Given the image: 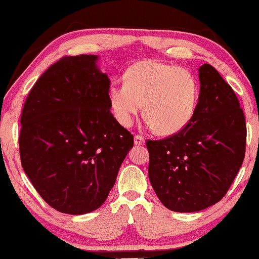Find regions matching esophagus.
I'll return each mask as SVG.
<instances>
[{"mask_svg": "<svg viewBox=\"0 0 259 259\" xmlns=\"http://www.w3.org/2000/svg\"><path fill=\"white\" fill-rule=\"evenodd\" d=\"M134 144H136L137 146H141L145 144V139L142 138L141 136H136L134 137Z\"/></svg>", "mask_w": 259, "mask_h": 259, "instance_id": "obj_1", "label": "esophagus"}]
</instances>
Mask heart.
I'll list each match as a JSON object with an SVG mask.
<instances>
[{
  "mask_svg": "<svg viewBox=\"0 0 259 259\" xmlns=\"http://www.w3.org/2000/svg\"><path fill=\"white\" fill-rule=\"evenodd\" d=\"M108 102L117 121L132 126L144 105L148 128L161 136L181 132L194 118L198 102V84L190 71L178 65L146 61L125 72V83L113 81Z\"/></svg>",
  "mask_w": 259,
  "mask_h": 259,
  "instance_id": "obj_1",
  "label": "heart"
}]
</instances>
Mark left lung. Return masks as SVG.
I'll use <instances>...</instances> for the list:
<instances>
[{"label": "left lung", "mask_w": 259, "mask_h": 259, "mask_svg": "<svg viewBox=\"0 0 259 259\" xmlns=\"http://www.w3.org/2000/svg\"><path fill=\"white\" fill-rule=\"evenodd\" d=\"M200 95L186 128L163 140L146 142L148 176L164 207L200 211L217 203L241 168L246 125L239 102L215 67H198Z\"/></svg>", "instance_id": "obj_1"}]
</instances>
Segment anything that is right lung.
I'll list each match as a JSON object with an SVG mask.
<instances>
[{
	"label": "right lung",
	"instance_id": "add662e5",
	"mask_svg": "<svg viewBox=\"0 0 259 259\" xmlns=\"http://www.w3.org/2000/svg\"><path fill=\"white\" fill-rule=\"evenodd\" d=\"M97 55L67 56L44 72L21 115L22 167L56 210L83 215L106 201L133 136L111 113Z\"/></svg>",
	"mask_w": 259,
	"mask_h": 259
}]
</instances>
